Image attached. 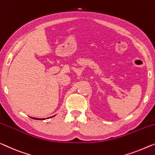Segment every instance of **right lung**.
Masks as SVG:
<instances>
[{"mask_svg":"<svg viewBox=\"0 0 155 155\" xmlns=\"http://www.w3.org/2000/svg\"><path fill=\"white\" fill-rule=\"evenodd\" d=\"M32 118L35 119V120H41V118H32ZM44 119L45 118H43V120H44Z\"/></svg>","mask_w":155,"mask_h":155,"instance_id":"obj_1","label":"right lung"}]
</instances>
